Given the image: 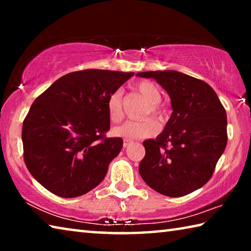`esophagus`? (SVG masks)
Masks as SVG:
<instances>
[{"instance_id":"1","label":"esophagus","mask_w":251,"mask_h":251,"mask_svg":"<svg viewBox=\"0 0 251 251\" xmlns=\"http://www.w3.org/2000/svg\"><path fill=\"white\" fill-rule=\"evenodd\" d=\"M131 143H133V142L129 141V139H124V143H123V145H124V147H127L128 145H130Z\"/></svg>"}]
</instances>
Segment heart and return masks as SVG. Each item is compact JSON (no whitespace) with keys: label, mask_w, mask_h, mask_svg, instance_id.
Listing matches in <instances>:
<instances>
[{"label":"heart","mask_w":251,"mask_h":251,"mask_svg":"<svg viewBox=\"0 0 251 251\" xmlns=\"http://www.w3.org/2000/svg\"><path fill=\"white\" fill-rule=\"evenodd\" d=\"M137 90L141 95L147 100L151 105V113L154 115H160L161 108L159 107V103L161 100V92L159 87L155 83L151 80H142L136 85ZM123 92L117 90L113 92L107 99V113L110 121L118 122L123 118ZM160 126L158 122L148 118L145 121H127L124 124L117 126L114 129V134L118 137H123L126 139H137L152 136L159 131Z\"/></svg>","instance_id":"obj_1"}]
</instances>
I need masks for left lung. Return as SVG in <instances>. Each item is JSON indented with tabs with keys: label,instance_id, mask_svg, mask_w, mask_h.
<instances>
[{
	"label": "left lung",
	"instance_id": "left-lung-1",
	"mask_svg": "<svg viewBox=\"0 0 251 251\" xmlns=\"http://www.w3.org/2000/svg\"><path fill=\"white\" fill-rule=\"evenodd\" d=\"M155 78L172 100V116L156 139L143 143L139 174L157 193L181 197L210 179L227 145V115L216 92L177 71L137 73Z\"/></svg>",
	"mask_w": 251,
	"mask_h": 251
}]
</instances>
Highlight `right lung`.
<instances>
[{
	"label": "right lung",
	"mask_w": 251,
	"mask_h": 251,
	"mask_svg": "<svg viewBox=\"0 0 251 251\" xmlns=\"http://www.w3.org/2000/svg\"><path fill=\"white\" fill-rule=\"evenodd\" d=\"M134 73L84 70L50 85L32 104L22 128L23 156L31 175L59 197L86 194L104 179L120 154L109 130L107 99Z\"/></svg>",
	"instance_id": "right-lung-1"
}]
</instances>
